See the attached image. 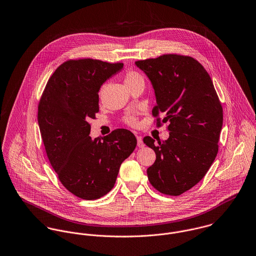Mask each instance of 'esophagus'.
<instances>
[{
  "label": "esophagus",
  "mask_w": 256,
  "mask_h": 256,
  "mask_svg": "<svg viewBox=\"0 0 256 256\" xmlns=\"http://www.w3.org/2000/svg\"><path fill=\"white\" fill-rule=\"evenodd\" d=\"M137 137V142H138V146L139 148H142L144 146V142H142V139L140 136H136Z\"/></svg>",
  "instance_id": "esophagus-1"
}]
</instances>
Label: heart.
<instances>
[{
  "mask_svg": "<svg viewBox=\"0 0 256 256\" xmlns=\"http://www.w3.org/2000/svg\"><path fill=\"white\" fill-rule=\"evenodd\" d=\"M139 80H144L142 76L140 74L138 71H135V70H127L124 74V82L126 84V86L128 87L129 85L139 81ZM104 86H102L100 89V92L98 94L100 96H102V92H104ZM124 121L128 124V125H131V126H135L137 124V118L135 116L134 114H128L127 116H125L124 117Z\"/></svg>",
  "mask_w": 256,
  "mask_h": 256,
  "instance_id": "obj_1",
  "label": "heart"
}]
</instances>
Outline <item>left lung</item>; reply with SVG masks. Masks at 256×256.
I'll use <instances>...</instances> for the list:
<instances>
[{
  "label": "left lung",
  "instance_id": "8db88e82",
  "mask_svg": "<svg viewBox=\"0 0 256 256\" xmlns=\"http://www.w3.org/2000/svg\"><path fill=\"white\" fill-rule=\"evenodd\" d=\"M152 84L156 106L152 116L162 112L168 122L169 138L144 142L156 154L148 168L150 183L164 194L180 196L206 174L218 152L223 124V108L210 74L194 58L175 54L135 62Z\"/></svg>",
  "mask_w": 256,
  "mask_h": 256
}]
</instances>
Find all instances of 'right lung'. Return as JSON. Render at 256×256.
I'll use <instances>...</instances> for the list:
<instances>
[{
  "instance_id": "right-lung-1",
  "label": "right lung",
  "mask_w": 256,
  "mask_h": 256,
  "mask_svg": "<svg viewBox=\"0 0 256 256\" xmlns=\"http://www.w3.org/2000/svg\"><path fill=\"white\" fill-rule=\"evenodd\" d=\"M122 68L123 64L93 58L68 60L50 77L39 102L38 124L48 158L62 184L83 200L106 194L121 163L137 146L126 129L112 131L104 140L89 135L100 86Z\"/></svg>"
}]
</instances>
